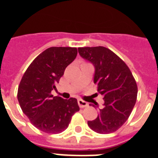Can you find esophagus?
<instances>
[{
    "instance_id": "34e87169",
    "label": "esophagus",
    "mask_w": 158,
    "mask_h": 158,
    "mask_svg": "<svg viewBox=\"0 0 158 158\" xmlns=\"http://www.w3.org/2000/svg\"><path fill=\"white\" fill-rule=\"evenodd\" d=\"M77 103H78V105H79V107H85L88 106L87 102L84 101V100H82L81 99H79V100H77Z\"/></svg>"
}]
</instances>
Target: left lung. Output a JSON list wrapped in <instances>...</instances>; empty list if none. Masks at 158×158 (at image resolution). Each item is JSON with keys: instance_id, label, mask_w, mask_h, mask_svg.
Returning a JSON list of instances; mask_svg holds the SVG:
<instances>
[{"instance_id": "left-lung-1", "label": "left lung", "mask_w": 158, "mask_h": 158, "mask_svg": "<svg viewBox=\"0 0 158 158\" xmlns=\"http://www.w3.org/2000/svg\"><path fill=\"white\" fill-rule=\"evenodd\" d=\"M78 52L94 65L93 81L104 100L97 118L88 121V125L96 133L115 132L127 120L136 103L138 87L135 78L126 63L109 49L79 47Z\"/></svg>"}]
</instances>
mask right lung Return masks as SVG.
Masks as SVG:
<instances>
[{
    "mask_svg": "<svg viewBox=\"0 0 158 158\" xmlns=\"http://www.w3.org/2000/svg\"><path fill=\"white\" fill-rule=\"evenodd\" d=\"M77 54L76 47H50L35 58L20 81L17 93L20 107L31 123L43 132L64 131L73 115L80 110L77 99L65 100L51 94Z\"/></svg>",
    "mask_w": 158,
    "mask_h": 158,
    "instance_id": "obj_1",
    "label": "right lung"
}]
</instances>
